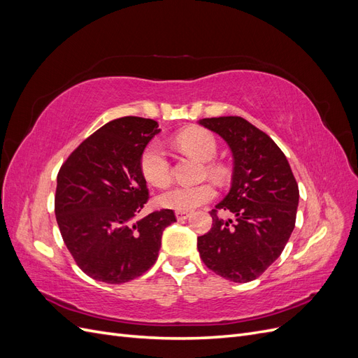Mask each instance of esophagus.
Here are the masks:
<instances>
[{"label":"esophagus","mask_w":358,"mask_h":358,"mask_svg":"<svg viewBox=\"0 0 358 358\" xmlns=\"http://www.w3.org/2000/svg\"><path fill=\"white\" fill-rule=\"evenodd\" d=\"M176 218H178V221H185L189 218V213L188 212H176Z\"/></svg>","instance_id":"esophagus-1"}]
</instances>
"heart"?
I'll list each match as a JSON object with an SVG mask.
<instances>
[{
	"instance_id": "b5f03b06",
	"label": "heart",
	"mask_w": 358,
	"mask_h": 358,
	"mask_svg": "<svg viewBox=\"0 0 358 358\" xmlns=\"http://www.w3.org/2000/svg\"><path fill=\"white\" fill-rule=\"evenodd\" d=\"M176 145L180 150L203 162H209L218 152V143L212 133L201 128H191L176 136ZM140 171L143 178L157 188L167 187L171 180V167L164 148L158 142L149 143L142 155H140ZM208 176L215 180H224L225 170L222 166L210 164L206 166ZM215 188L210 183H200L192 187H175L158 197L161 208L176 212H189L200 208L201 204L210 201L215 197Z\"/></svg>"
}]
</instances>
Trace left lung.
Returning a JSON list of instances; mask_svg holds the SVG:
<instances>
[{"label":"left lung","mask_w":358,"mask_h":358,"mask_svg":"<svg viewBox=\"0 0 358 358\" xmlns=\"http://www.w3.org/2000/svg\"><path fill=\"white\" fill-rule=\"evenodd\" d=\"M199 122L225 140L234 167L230 192L210 210L212 229L197 237V248L216 275L245 284L282 254L296 225L299 185L282 150L246 119L221 116ZM218 210H230L236 221L224 222Z\"/></svg>","instance_id":"8db88e82"}]
</instances>
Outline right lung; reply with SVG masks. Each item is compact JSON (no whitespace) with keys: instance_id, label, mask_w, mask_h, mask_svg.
I'll list each match as a JSON object with an SVG mask.
<instances>
[{"instance_id":"add662e5","label":"right lung","mask_w":358,"mask_h":358,"mask_svg":"<svg viewBox=\"0 0 358 358\" xmlns=\"http://www.w3.org/2000/svg\"><path fill=\"white\" fill-rule=\"evenodd\" d=\"M154 119L125 116L107 122L76 148L57 179L55 215L76 264L90 278L124 284L152 267L175 212L137 220L149 199L140 155L155 134Z\"/></svg>"}]
</instances>
